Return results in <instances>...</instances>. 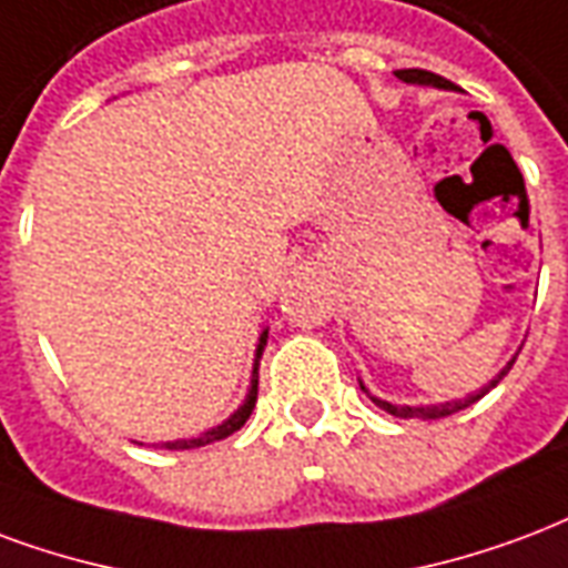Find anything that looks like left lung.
<instances>
[{"label": "left lung", "mask_w": 568, "mask_h": 568, "mask_svg": "<svg viewBox=\"0 0 568 568\" xmlns=\"http://www.w3.org/2000/svg\"><path fill=\"white\" fill-rule=\"evenodd\" d=\"M397 78H400L403 83H418V87H436V90H457L455 83L452 81H445V78H439V74H434V71H424V69H400V71H394ZM518 358V355H515ZM515 358L508 361L506 367L499 369L497 376L494 379L487 382L485 388L476 390V394H469V397H464V400H445V403H430V406H400V403H388V400H382V397H376V394H369L367 385L361 382V390L367 394L369 400L376 403L379 409H385V413L390 415H397V418H424V422H430V418H445V415H455L460 413V409H466V406H473V403L478 400V397H485L487 390L490 388H497L499 379L506 376L508 369H511V364H515Z\"/></svg>", "instance_id": "8db88e82"}]
</instances>
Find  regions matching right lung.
<instances>
[{"label":"right lung","instance_id":"add662e5","mask_svg":"<svg viewBox=\"0 0 568 568\" xmlns=\"http://www.w3.org/2000/svg\"><path fill=\"white\" fill-rule=\"evenodd\" d=\"M264 346H267V327L262 331L258 346H255V361H252V379H250V390H246V400H243L241 406L225 418V422L216 424V427H210V430H204V434L199 436H186V439H171V443H155V445H162V448H168V452H186V448H201V445L216 443V439H225V436H231L234 430H241L243 424H246V418L252 415V409H255V400H258V361H262Z\"/></svg>","mask_w":568,"mask_h":568}]
</instances>
